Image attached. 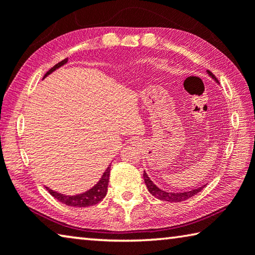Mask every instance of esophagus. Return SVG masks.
Returning a JSON list of instances; mask_svg holds the SVG:
<instances>
[{"instance_id":"1","label":"esophagus","mask_w":255,"mask_h":255,"mask_svg":"<svg viewBox=\"0 0 255 255\" xmlns=\"http://www.w3.org/2000/svg\"><path fill=\"white\" fill-rule=\"evenodd\" d=\"M134 143H135V142H134Z\"/></svg>"}]
</instances>
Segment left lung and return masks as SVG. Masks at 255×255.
<instances>
[{
  "mask_svg": "<svg viewBox=\"0 0 255 255\" xmlns=\"http://www.w3.org/2000/svg\"><path fill=\"white\" fill-rule=\"evenodd\" d=\"M208 75L211 77L212 79H215L216 82H218L217 78L211 71H207ZM143 178L145 184H146V187L148 189V192L152 194L153 196L156 197V199H159L161 201H167V202H183L186 201L187 199H191L192 196L196 195L197 193L201 192L202 189L205 187V184L202 185L201 187H197V188H194L191 189V191H186V192H168V191H164V189H161L160 187H157V186L153 183V181L149 179V177L147 176V173L144 171L143 173Z\"/></svg>",
  "mask_w": 255,
  "mask_h": 255,
  "instance_id": "1",
  "label": "left lung"
}]
</instances>
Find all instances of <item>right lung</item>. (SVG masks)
<instances>
[{
  "mask_svg": "<svg viewBox=\"0 0 255 255\" xmlns=\"http://www.w3.org/2000/svg\"><path fill=\"white\" fill-rule=\"evenodd\" d=\"M67 62H68V59L63 60V61L59 62L58 64H55L53 68H51V69L46 72L45 76H44V78L47 77L48 75H51L52 72L55 71L56 69H59L60 67L64 66ZM110 168H111V164L106 169V171L103 172L102 177H101L98 183H96L90 189H87L86 192L76 194V195H66V194L55 192V191H53V189H51L48 187H46V189L48 191V193H50L51 195L54 197V199H56L60 202H62L63 204L69 205V207H76V208L77 207L78 208L91 207V205L98 204L99 202H101L104 199V197H106L107 192H108L109 176H110Z\"/></svg>",
  "mask_w": 255,
  "mask_h": 255,
  "instance_id": "add662e5",
  "label": "right lung"
}]
</instances>
